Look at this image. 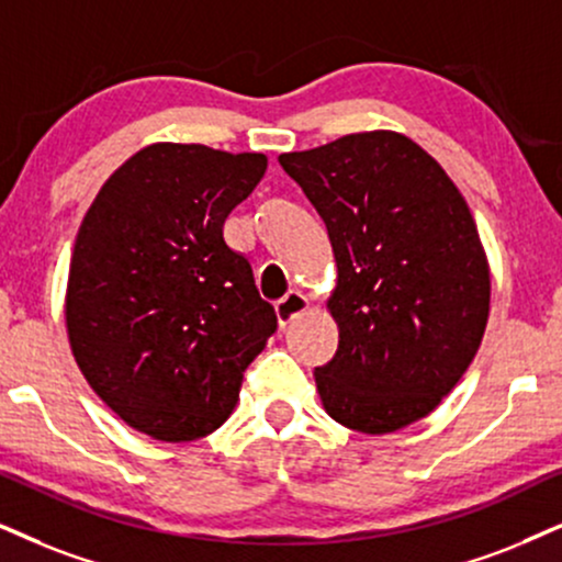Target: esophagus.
Listing matches in <instances>:
<instances>
[{
  "label": "esophagus",
  "mask_w": 562,
  "mask_h": 562,
  "mask_svg": "<svg viewBox=\"0 0 562 562\" xmlns=\"http://www.w3.org/2000/svg\"><path fill=\"white\" fill-rule=\"evenodd\" d=\"M307 307H310L307 296L302 292H289L283 300L276 302V317H279L281 325H289L294 323L302 313H307Z\"/></svg>",
  "instance_id": "34e87169"
}]
</instances>
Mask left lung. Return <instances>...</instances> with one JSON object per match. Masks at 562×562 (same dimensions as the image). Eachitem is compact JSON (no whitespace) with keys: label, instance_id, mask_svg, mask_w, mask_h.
Returning <instances> with one entry per match:
<instances>
[{"label":"left lung","instance_id":"8db88e82","mask_svg":"<svg viewBox=\"0 0 562 562\" xmlns=\"http://www.w3.org/2000/svg\"><path fill=\"white\" fill-rule=\"evenodd\" d=\"M279 164L321 213L338 349L315 367L338 425L385 435L427 417L480 349L490 270L459 187L398 133H359Z\"/></svg>","mask_w":562,"mask_h":562}]
</instances>
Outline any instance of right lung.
<instances>
[{"instance_id": "right-lung-1", "label": "right lung", "mask_w": 562, "mask_h": 562, "mask_svg": "<svg viewBox=\"0 0 562 562\" xmlns=\"http://www.w3.org/2000/svg\"><path fill=\"white\" fill-rule=\"evenodd\" d=\"M262 154L156 143L124 161L82 218L67 283L75 362L116 417L156 440L211 435L276 334L273 304L224 221Z\"/></svg>"}]
</instances>
